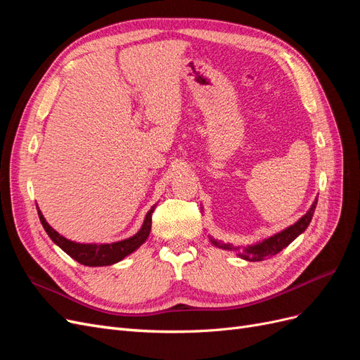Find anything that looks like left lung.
Wrapping results in <instances>:
<instances>
[{
  "instance_id": "left-lung-1",
  "label": "left lung",
  "mask_w": 360,
  "mask_h": 360,
  "mask_svg": "<svg viewBox=\"0 0 360 360\" xmlns=\"http://www.w3.org/2000/svg\"><path fill=\"white\" fill-rule=\"evenodd\" d=\"M315 207H317V198H315V201L309 207V210L304 213L297 222H294L292 225L287 226L285 230H282L267 238H263V240H259L254 245H248V246L240 248V246H233L231 243H224L221 240H214V238L210 236H209V238H210L212 245H214L216 248L225 249V250H236L237 255L242 259L263 261L266 258H270V257L276 255L278 252H281V250L285 249L294 240V238H297L304 230H307L308 225L311 224Z\"/></svg>"
}]
</instances>
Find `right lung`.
Returning <instances> with one entry per match:
<instances>
[{
  "mask_svg": "<svg viewBox=\"0 0 360 360\" xmlns=\"http://www.w3.org/2000/svg\"><path fill=\"white\" fill-rule=\"evenodd\" d=\"M155 209L156 205L151 207V209L147 212L143 226L139 228V231L136 234H134L129 238H124V240H118L114 243H78V242L69 240V238L57 233L46 222L45 216L41 214L39 207H37V213L46 234L51 237V240L58 248H61L64 252L84 266L101 267V266H111L118 263V261H122L127 255L135 252V250L147 240L151 230V213L155 212Z\"/></svg>",
  "mask_w": 360,
  "mask_h": 360,
  "instance_id": "obj_1",
  "label": "right lung"
}]
</instances>
